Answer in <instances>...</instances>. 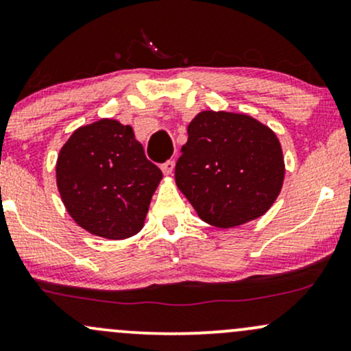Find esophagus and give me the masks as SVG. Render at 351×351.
<instances>
[{"instance_id":"34e87169","label":"esophagus","mask_w":351,"mask_h":351,"mask_svg":"<svg viewBox=\"0 0 351 351\" xmlns=\"http://www.w3.org/2000/svg\"><path fill=\"white\" fill-rule=\"evenodd\" d=\"M174 166H176L174 160H171V159L166 160V162L162 164V172H164V174H166V176H171L172 172H174Z\"/></svg>"}]
</instances>
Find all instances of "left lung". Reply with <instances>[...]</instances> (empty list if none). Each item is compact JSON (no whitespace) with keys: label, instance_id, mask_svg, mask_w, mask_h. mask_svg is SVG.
<instances>
[{"label":"left lung","instance_id":"1","mask_svg":"<svg viewBox=\"0 0 351 351\" xmlns=\"http://www.w3.org/2000/svg\"><path fill=\"white\" fill-rule=\"evenodd\" d=\"M187 134L176 184L202 220L233 228L265 215L284 182L278 136L248 114L212 110L197 114Z\"/></svg>","mask_w":351,"mask_h":351}]
</instances>
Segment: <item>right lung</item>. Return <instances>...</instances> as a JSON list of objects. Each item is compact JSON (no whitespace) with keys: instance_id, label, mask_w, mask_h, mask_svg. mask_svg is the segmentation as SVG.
<instances>
[{"instance_id":"add662e5","label":"right lung","mask_w":351,"mask_h":351,"mask_svg":"<svg viewBox=\"0 0 351 351\" xmlns=\"http://www.w3.org/2000/svg\"><path fill=\"white\" fill-rule=\"evenodd\" d=\"M57 187L70 217L108 240L143 228L162 172L147 160L133 128L100 119L78 128L57 158Z\"/></svg>"}]
</instances>
